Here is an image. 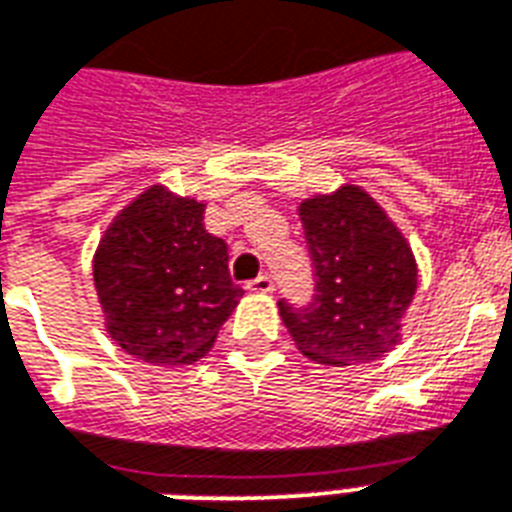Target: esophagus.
Masks as SVG:
<instances>
[{
	"mask_svg": "<svg viewBox=\"0 0 512 512\" xmlns=\"http://www.w3.org/2000/svg\"><path fill=\"white\" fill-rule=\"evenodd\" d=\"M273 287H276V282H273L271 273H260L257 279H252V282L247 284V290L252 292H273Z\"/></svg>",
	"mask_w": 512,
	"mask_h": 512,
	"instance_id": "34e87169",
	"label": "esophagus"
}]
</instances>
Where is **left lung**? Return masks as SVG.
Masks as SVG:
<instances>
[{
  "mask_svg": "<svg viewBox=\"0 0 512 512\" xmlns=\"http://www.w3.org/2000/svg\"><path fill=\"white\" fill-rule=\"evenodd\" d=\"M314 295L279 300L292 341L322 365L384 357L416 292V260L400 230L360 187L300 204Z\"/></svg>",
  "mask_w": 512,
  "mask_h": 512,
  "instance_id": "8db88e82",
  "label": "left lung"
}]
</instances>
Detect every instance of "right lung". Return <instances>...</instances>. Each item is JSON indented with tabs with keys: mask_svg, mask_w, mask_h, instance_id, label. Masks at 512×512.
<instances>
[{
	"mask_svg": "<svg viewBox=\"0 0 512 512\" xmlns=\"http://www.w3.org/2000/svg\"><path fill=\"white\" fill-rule=\"evenodd\" d=\"M93 279L109 335L150 365L201 360L244 295L230 279L228 244L206 233L204 204L163 187L117 217Z\"/></svg>",
	"mask_w": 512,
	"mask_h": 512,
	"instance_id": "obj_1",
	"label": "right lung"
}]
</instances>
